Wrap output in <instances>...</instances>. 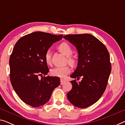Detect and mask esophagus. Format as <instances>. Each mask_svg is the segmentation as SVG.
<instances>
[{
    "mask_svg": "<svg viewBox=\"0 0 125 125\" xmlns=\"http://www.w3.org/2000/svg\"><path fill=\"white\" fill-rule=\"evenodd\" d=\"M64 83H65V80L62 79H61V80H60V84H61V85H62L63 84H64Z\"/></svg>",
    "mask_w": 125,
    "mask_h": 125,
    "instance_id": "obj_1",
    "label": "esophagus"
}]
</instances>
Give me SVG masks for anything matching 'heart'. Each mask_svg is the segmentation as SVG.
Here are the masks:
<instances>
[{
    "label": "heart",
    "instance_id": "obj_1",
    "mask_svg": "<svg viewBox=\"0 0 125 125\" xmlns=\"http://www.w3.org/2000/svg\"><path fill=\"white\" fill-rule=\"evenodd\" d=\"M58 50L63 55L66 56L68 59V61L69 64L74 65L76 64V59L73 57H72L73 53V49L71 46L66 42H62L58 46ZM45 60L47 64L51 63V51L48 50L46 51L45 54ZM71 72V69L69 66L64 67H56L53 68L51 70V74L52 75L57 76V77L64 78L70 74Z\"/></svg>",
    "mask_w": 125,
    "mask_h": 125
}]
</instances>
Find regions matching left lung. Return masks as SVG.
<instances>
[{"label":"left lung","instance_id":"8db88e82","mask_svg":"<svg viewBox=\"0 0 125 125\" xmlns=\"http://www.w3.org/2000/svg\"><path fill=\"white\" fill-rule=\"evenodd\" d=\"M76 47L78 61L70 77L82 76L80 82L71 81L72 89L67 94L69 102L80 108H86L99 100L104 93L111 72L110 57L104 44L90 34L64 36Z\"/></svg>","mask_w":125,"mask_h":125}]
</instances>
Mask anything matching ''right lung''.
Wrapping results in <instances>:
<instances>
[{"instance_id": "obj_1", "label": "right lung", "mask_w": 125, "mask_h": 125, "mask_svg": "<svg viewBox=\"0 0 125 125\" xmlns=\"http://www.w3.org/2000/svg\"><path fill=\"white\" fill-rule=\"evenodd\" d=\"M62 35L35 32L21 37L15 45L9 59L11 85L25 103L38 107L50 100L60 78L46 75L49 70L45 60L46 51Z\"/></svg>"}]
</instances>
